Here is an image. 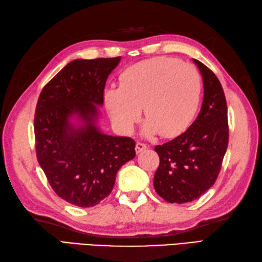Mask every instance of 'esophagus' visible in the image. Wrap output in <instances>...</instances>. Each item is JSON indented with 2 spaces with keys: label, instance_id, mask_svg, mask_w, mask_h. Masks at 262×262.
<instances>
[{
  "label": "esophagus",
  "instance_id": "obj_1",
  "mask_svg": "<svg viewBox=\"0 0 262 262\" xmlns=\"http://www.w3.org/2000/svg\"><path fill=\"white\" fill-rule=\"evenodd\" d=\"M147 148H148V146L146 145V143L137 142V145H136V152H137V154H140V152H142L143 150H146Z\"/></svg>",
  "mask_w": 262,
  "mask_h": 262
}]
</instances>
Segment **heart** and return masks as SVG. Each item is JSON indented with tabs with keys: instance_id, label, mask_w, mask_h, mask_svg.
<instances>
[{
	"instance_id": "1",
	"label": "heart",
	"mask_w": 262,
	"mask_h": 262,
	"mask_svg": "<svg viewBox=\"0 0 262 262\" xmlns=\"http://www.w3.org/2000/svg\"><path fill=\"white\" fill-rule=\"evenodd\" d=\"M201 88V76L193 66L170 57H154L121 73L120 86L105 90V107L117 129L131 133L143 106L148 116L143 136L162 132L164 137H174L191 123Z\"/></svg>"
}]
</instances>
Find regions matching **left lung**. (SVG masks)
I'll return each instance as SVG.
<instances>
[{"instance_id":"left-lung-1","label":"left lung","mask_w":262,"mask_h":262,"mask_svg":"<svg viewBox=\"0 0 262 262\" xmlns=\"http://www.w3.org/2000/svg\"><path fill=\"white\" fill-rule=\"evenodd\" d=\"M204 82V100L196 120L182 135L155 147L159 166L154 186L170 204L198 199L210 189L220 174L228 145L227 105L220 80L198 60Z\"/></svg>"}]
</instances>
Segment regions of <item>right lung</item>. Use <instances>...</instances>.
I'll use <instances>...</instances> for the list:
<instances>
[{
  "mask_svg": "<svg viewBox=\"0 0 262 262\" xmlns=\"http://www.w3.org/2000/svg\"><path fill=\"white\" fill-rule=\"evenodd\" d=\"M121 56L68 63L42 88L36 106L37 159L55 193L78 207L107 196L136 142L105 135L98 126L105 83Z\"/></svg>",
  "mask_w": 262,
  "mask_h": 262,
  "instance_id": "obj_1",
  "label": "right lung"
}]
</instances>
